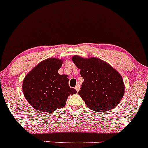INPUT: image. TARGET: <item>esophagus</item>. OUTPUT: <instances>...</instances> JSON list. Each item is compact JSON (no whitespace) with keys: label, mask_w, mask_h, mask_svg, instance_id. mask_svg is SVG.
I'll use <instances>...</instances> for the list:
<instances>
[{"label":"esophagus","mask_w":148,"mask_h":148,"mask_svg":"<svg viewBox=\"0 0 148 148\" xmlns=\"http://www.w3.org/2000/svg\"><path fill=\"white\" fill-rule=\"evenodd\" d=\"M75 89L77 92L79 91V90H80V85L79 84H76V86H75Z\"/></svg>","instance_id":"1"}]
</instances>
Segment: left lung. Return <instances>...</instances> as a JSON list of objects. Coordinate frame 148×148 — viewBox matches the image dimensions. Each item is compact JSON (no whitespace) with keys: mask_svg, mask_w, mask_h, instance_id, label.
I'll return each instance as SVG.
<instances>
[{"mask_svg":"<svg viewBox=\"0 0 148 148\" xmlns=\"http://www.w3.org/2000/svg\"><path fill=\"white\" fill-rule=\"evenodd\" d=\"M72 61L84 79L78 93L88 108L99 113L115 108L125 93L120 73L97 58L74 56Z\"/></svg>","mask_w":148,"mask_h":148,"instance_id":"1","label":"left lung"}]
</instances>
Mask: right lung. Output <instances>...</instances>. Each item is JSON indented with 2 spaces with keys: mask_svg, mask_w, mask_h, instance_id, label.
<instances>
[{
  "mask_svg": "<svg viewBox=\"0 0 148 148\" xmlns=\"http://www.w3.org/2000/svg\"><path fill=\"white\" fill-rule=\"evenodd\" d=\"M62 60L48 58L25 76L22 89L28 103L38 111L51 113L65 106L67 97L77 92L69 86L65 74H58Z\"/></svg>",
  "mask_w": 148,
  "mask_h": 148,
  "instance_id": "add662e5",
  "label": "right lung"
}]
</instances>
